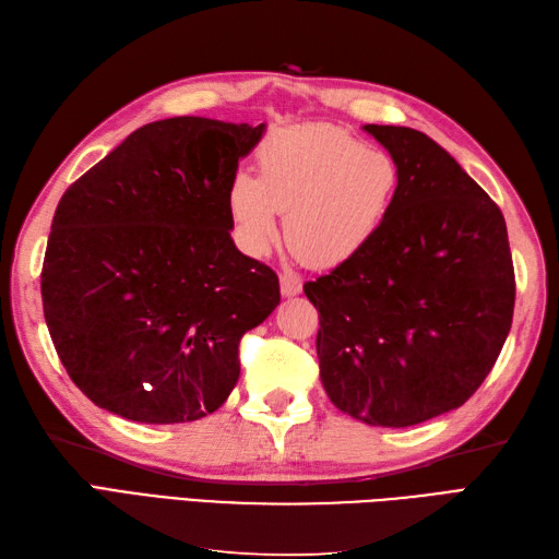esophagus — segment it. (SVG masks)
Returning a JSON list of instances; mask_svg holds the SVG:
<instances>
[{
	"instance_id": "esophagus-1",
	"label": "esophagus",
	"mask_w": 559,
	"mask_h": 559,
	"mask_svg": "<svg viewBox=\"0 0 559 559\" xmlns=\"http://www.w3.org/2000/svg\"><path fill=\"white\" fill-rule=\"evenodd\" d=\"M302 290V278L290 274V271H283L281 274V293L285 297H293V295H300Z\"/></svg>"
}]
</instances>
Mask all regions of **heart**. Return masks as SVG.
Here are the masks:
<instances>
[{"label": "heart", "instance_id": "1", "mask_svg": "<svg viewBox=\"0 0 559 559\" xmlns=\"http://www.w3.org/2000/svg\"><path fill=\"white\" fill-rule=\"evenodd\" d=\"M259 178L238 171L228 212L240 242L264 252L278 236L307 266H338L357 257L391 216L400 168L391 154L329 123L271 133L257 150Z\"/></svg>", "mask_w": 559, "mask_h": 559}]
</instances>
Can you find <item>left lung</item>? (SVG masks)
Here are the masks:
<instances>
[{
  "label": "left lung",
  "instance_id": "obj_1",
  "mask_svg": "<svg viewBox=\"0 0 559 559\" xmlns=\"http://www.w3.org/2000/svg\"><path fill=\"white\" fill-rule=\"evenodd\" d=\"M365 131L400 168L393 212L305 295L333 405L402 428L464 405L486 381L512 326L514 266L500 206L443 147L405 126Z\"/></svg>",
  "mask_w": 559,
  "mask_h": 559
}]
</instances>
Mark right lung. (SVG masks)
Masks as SVG:
<instances>
[{"mask_svg":"<svg viewBox=\"0 0 559 559\" xmlns=\"http://www.w3.org/2000/svg\"><path fill=\"white\" fill-rule=\"evenodd\" d=\"M264 126L176 116L138 128L63 192L40 274L71 381L140 424L216 412L238 347L281 302L278 276L238 252L228 186Z\"/></svg>","mask_w":559,"mask_h":559,"instance_id":"1","label":"right lung"}]
</instances>
